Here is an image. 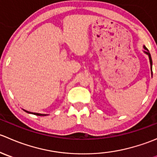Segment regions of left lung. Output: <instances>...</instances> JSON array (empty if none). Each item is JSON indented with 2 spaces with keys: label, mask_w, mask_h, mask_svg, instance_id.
<instances>
[{
  "label": "left lung",
  "mask_w": 157,
  "mask_h": 157,
  "mask_svg": "<svg viewBox=\"0 0 157 157\" xmlns=\"http://www.w3.org/2000/svg\"><path fill=\"white\" fill-rule=\"evenodd\" d=\"M144 48L145 50H146V51H144V53H145V54H147V55H148V57H149V59H150V68H151V74H152V75H153V71H152V64H153V62H152V58H151V55H150V52H149L148 49H147V48H146V46H144Z\"/></svg>",
  "instance_id": "8db88e82"
}]
</instances>
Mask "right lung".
Segmentation results:
<instances>
[{"instance_id":"1","label":"right lung","mask_w":157,"mask_h":157,"mask_svg":"<svg viewBox=\"0 0 157 157\" xmlns=\"http://www.w3.org/2000/svg\"><path fill=\"white\" fill-rule=\"evenodd\" d=\"M23 110H24V109H23ZM25 112H27V113H29V114H33V115H39V116H44V115H45V114H40V113H36V112H34V113H33V112H28V111H26V110H24Z\"/></svg>"}]
</instances>
